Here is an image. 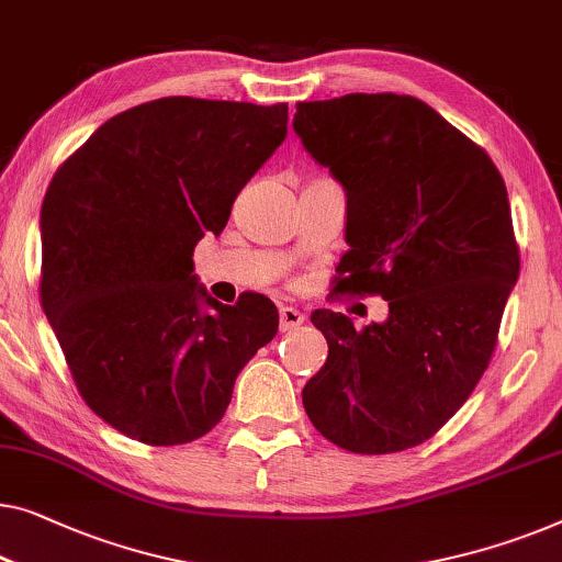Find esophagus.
Wrapping results in <instances>:
<instances>
[{"instance_id": "1", "label": "esophagus", "mask_w": 562, "mask_h": 562, "mask_svg": "<svg viewBox=\"0 0 562 562\" xmlns=\"http://www.w3.org/2000/svg\"><path fill=\"white\" fill-rule=\"evenodd\" d=\"M279 316H281V331L296 329L299 324H304V319H306L304 312H299V308H294V306H281Z\"/></svg>"}]
</instances>
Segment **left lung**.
<instances>
[{"instance_id": "1", "label": "left lung", "mask_w": 562, "mask_h": 562, "mask_svg": "<svg viewBox=\"0 0 562 562\" xmlns=\"http://www.w3.org/2000/svg\"><path fill=\"white\" fill-rule=\"evenodd\" d=\"M306 151L347 192L337 291L382 296L387 322L355 329L319 308L329 345L301 401L352 453L428 441L474 393L519 276L507 187L482 146L413 95L296 103Z\"/></svg>"}]
</instances>
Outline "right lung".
I'll return each instance as SVG.
<instances>
[{
  "label": "right lung",
  "instance_id": "obj_1",
  "mask_svg": "<svg viewBox=\"0 0 562 562\" xmlns=\"http://www.w3.org/2000/svg\"><path fill=\"white\" fill-rule=\"evenodd\" d=\"M286 124V103L169 95L105 121L47 187L40 301L88 408L134 441L213 430L279 331L263 294L207 296L192 254L223 233Z\"/></svg>",
  "mask_w": 562,
  "mask_h": 562
}]
</instances>
